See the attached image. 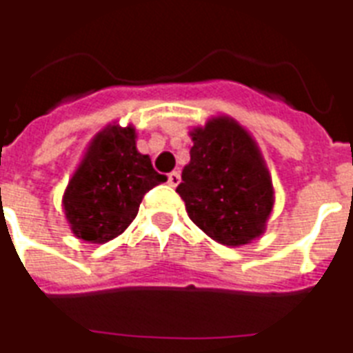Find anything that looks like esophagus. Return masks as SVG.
Masks as SVG:
<instances>
[{
  "label": "esophagus",
  "mask_w": 353,
  "mask_h": 353,
  "mask_svg": "<svg viewBox=\"0 0 353 353\" xmlns=\"http://www.w3.org/2000/svg\"><path fill=\"white\" fill-rule=\"evenodd\" d=\"M168 184L171 185V188H176V185L180 184V173H179V171H173V173L168 174Z\"/></svg>",
  "instance_id": "obj_1"
}]
</instances>
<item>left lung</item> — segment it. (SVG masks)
I'll use <instances>...</instances> for the list:
<instances>
[{
  "mask_svg": "<svg viewBox=\"0 0 353 353\" xmlns=\"http://www.w3.org/2000/svg\"><path fill=\"white\" fill-rule=\"evenodd\" d=\"M190 163L176 193L190 219L226 247H241L265 232L274 190L256 141L232 117H212L191 130Z\"/></svg>",
  "mask_w": 353,
  "mask_h": 353,
  "instance_id": "1",
  "label": "left lung"
}]
</instances>
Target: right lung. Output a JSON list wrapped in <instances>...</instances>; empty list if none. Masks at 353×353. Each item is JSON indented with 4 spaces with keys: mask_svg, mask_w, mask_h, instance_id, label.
I'll return each instance as SVG.
<instances>
[{
    "mask_svg": "<svg viewBox=\"0 0 353 353\" xmlns=\"http://www.w3.org/2000/svg\"><path fill=\"white\" fill-rule=\"evenodd\" d=\"M151 158L136 149L134 127L108 125L88 145L62 196L65 219L79 239L106 243L138 215L147 191L165 182Z\"/></svg>",
    "mask_w": 353,
    "mask_h": 353,
    "instance_id": "add662e5",
    "label": "right lung"
}]
</instances>
